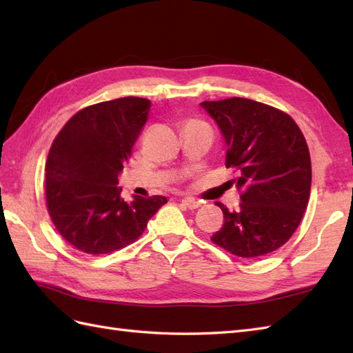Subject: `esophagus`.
Wrapping results in <instances>:
<instances>
[{"instance_id":"esophagus-1","label":"esophagus","mask_w":353,"mask_h":353,"mask_svg":"<svg viewBox=\"0 0 353 353\" xmlns=\"http://www.w3.org/2000/svg\"><path fill=\"white\" fill-rule=\"evenodd\" d=\"M182 203L188 208V209H197L199 206H200V201H197V200H194V199H191V197H185L183 200H182Z\"/></svg>"}]
</instances>
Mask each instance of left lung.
I'll use <instances>...</instances> for the list:
<instances>
[{"mask_svg": "<svg viewBox=\"0 0 353 353\" xmlns=\"http://www.w3.org/2000/svg\"><path fill=\"white\" fill-rule=\"evenodd\" d=\"M219 125L228 145L226 167L241 203L224 214L223 228L212 241L241 258L264 256L294 234L308 206L311 157L303 133L290 115L249 99L200 103Z\"/></svg>", "mask_w": 353, "mask_h": 353, "instance_id": "8db88e82", "label": "left lung"}]
</instances>
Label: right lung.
Here are the masks:
<instances>
[{"instance_id":"add662e5","label":"right lung","mask_w":353,"mask_h":353,"mask_svg":"<svg viewBox=\"0 0 353 353\" xmlns=\"http://www.w3.org/2000/svg\"><path fill=\"white\" fill-rule=\"evenodd\" d=\"M150 108V100L139 97L88 106L52 142L45 167L48 214L59 234L80 252L123 249L167 203L162 196H134L127 203L117 186Z\"/></svg>"}]
</instances>
